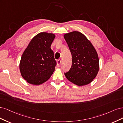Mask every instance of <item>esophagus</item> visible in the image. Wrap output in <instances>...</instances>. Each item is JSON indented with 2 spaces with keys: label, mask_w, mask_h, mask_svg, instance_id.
<instances>
[{
  "label": "esophagus",
  "mask_w": 123,
  "mask_h": 123,
  "mask_svg": "<svg viewBox=\"0 0 123 123\" xmlns=\"http://www.w3.org/2000/svg\"><path fill=\"white\" fill-rule=\"evenodd\" d=\"M61 61L60 60H58L57 62V66L59 67L61 66Z\"/></svg>",
  "instance_id": "esophagus-1"
}]
</instances>
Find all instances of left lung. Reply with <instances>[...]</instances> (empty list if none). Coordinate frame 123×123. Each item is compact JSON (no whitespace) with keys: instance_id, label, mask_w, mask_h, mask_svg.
<instances>
[{"instance_id":"obj_1","label":"left lung","mask_w":123,"mask_h":123,"mask_svg":"<svg viewBox=\"0 0 123 123\" xmlns=\"http://www.w3.org/2000/svg\"><path fill=\"white\" fill-rule=\"evenodd\" d=\"M72 56V65L65 73L67 80L79 86L86 85L96 77L99 59L92 43L84 35L73 31L64 35Z\"/></svg>"}]
</instances>
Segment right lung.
I'll list each match as a JSON object with an SVG mask.
<instances>
[{"label": "right lung", "mask_w": 123, "mask_h": 123, "mask_svg": "<svg viewBox=\"0 0 123 123\" xmlns=\"http://www.w3.org/2000/svg\"><path fill=\"white\" fill-rule=\"evenodd\" d=\"M55 37L53 33H39L31 39L23 53L19 69L27 83L40 85L53 74L57 63L50 46Z\"/></svg>", "instance_id": "right-lung-1"}]
</instances>
